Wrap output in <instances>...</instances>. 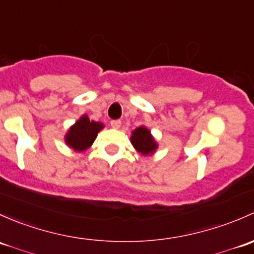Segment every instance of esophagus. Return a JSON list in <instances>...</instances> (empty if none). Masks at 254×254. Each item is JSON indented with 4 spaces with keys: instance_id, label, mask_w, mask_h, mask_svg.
I'll return each instance as SVG.
<instances>
[{
    "instance_id": "esophagus-1",
    "label": "esophagus",
    "mask_w": 254,
    "mask_h": 254,
    "mask_svg": "<svg viewBox=\"0 0 254 254\" xmlns=\"http://www.w3.org/2000/svg\"><path fill=\"white\" fill-rule=\"evenodd\" d=\"M111 127L112 128H120V127H121V120H112Z\"/></svg>"
}]
</instances>
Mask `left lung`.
I'll return each mask as SVG.
<instances>
[{"label":"left lung","instance_id":"obj_1","mask_svg":"<svg viewBox=\"0 0 254 254\" xmlns=\"http://www.w3.org/2000/svg\"><path fill=\"white\" fill-rule=\"evenodd\" d=\"M130 140H132V144L134 145V148L143 155L151 154L156 149L155 140L153 139L150 132L145 127H138L137 129H134Z\"/></svg>","mask_w":254,"mask_h":254}]
</instances>
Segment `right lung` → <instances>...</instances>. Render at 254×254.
<instances>
[{
	"instance_id": "1",
	"label": "right lung",
	"mask_w": 254,
	"mask_h": 254,
	"mask_svg": "<svg viewBox=\"0 0 254 254\" xmlns=\"http://www.w3.org/2000/svg\"><path fill=\"white\" fill-rule=\"evenodd\" d=\"M103 127V124L90 121L88 116H83L75 122L74 126L70 127L66 135V143L77 151L85 150L93 144L99 130Z\"/></svg>"
}]
</instances>
